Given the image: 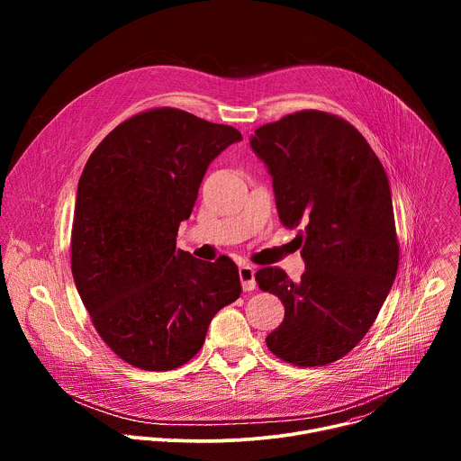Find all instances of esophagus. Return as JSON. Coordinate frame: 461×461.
<instances>
[{"instance_id": "1", "label": "esophagus", "mask_w": 461, "mask_h": 461, "mask_svg": "<svg viewBox=\"0 0 461 461\" xmlns=\"http://www.w3.org/2000/svg\"><path fill=\"white\" fill-rule=\"evenodd\" d=\"M239 277H240V285H242L244 292L255 290V286H257V283H255V268H251L248 265H242L239 268Z\"/></svg>"}]
</instances>
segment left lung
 Segmentation results:
<instances>
[{"label": "left lung", "instance_id": "8db88e82", "mask_svg": "<svg viewBox=\"0 0 461 461\" xmlns=\"http://www.w3.org/2000/svg\"><path fill=\"white\" fill-rule=\"evenodd\" d=\"M274 178L283 226L297 233L306 272L279 267L255 281L277 295L285 321L267 338L295 366L345 357L370 330L400 262L386 173L359 131L332 113L304 109L260 125L249 139Z\"/></svg>", "mask_w": 461, "mask_h": 461}]
</instances>
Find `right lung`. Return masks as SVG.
Here are the masks:
<instances>
[{
	"label": "right lung",
	"instance_id": "add662e5",
	"mask_svg": "<svg viewBox=\"0 0 461 461\" xmlns=\"http://www.w3.org/2000/svg\"><path fill=\"white\" fill-rule=\"evenodd\" d=\"M242 140L231 125L175 107L142 111L91 153L78 182L71 270L93 326L125 363L164 372L204 345L239 299L235 262L176 249L210 162Z\"/></svg>",
	"mask_w": 461,
	"mask_h": 461
}]
</instances>
